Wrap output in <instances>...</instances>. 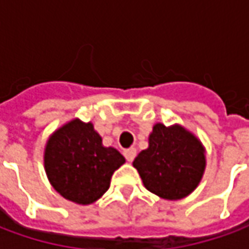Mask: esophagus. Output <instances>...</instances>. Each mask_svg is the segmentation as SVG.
<instances>
[{
	"label": "esophagus",
	"mask_w": 249,
	"mask_h": 249,
	"mask_svg": "<svg viewBox=\"0 0 249 249\" xmlns=\"http://www.w3.org/2000/svg\"><path fill=\"white\" fill-rule=\"evenodd\" d=\"M136 153H137V152H136L135 148H129V149H125L124 151V156L128 161L132 162L133 161V159L136 157Z\"/></svg>",
	"instance_id": "1"
}]
</instances>
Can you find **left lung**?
Returning a JSON list of instances; mask_svg holds the SVG:
<instances>
[{"mask_svg": "<svg viewBox=\"0 0 249 249\" xmlns=\"http://www.w3.org/2000/svg\"><path fill=\"white\" fill-rule=\"evenodd\" d=\"M133 167L149 192L165 200H180L201 181L205 149L181 125L157 123L149 135V146L137 155Z\"/></svg>", "mask_w": 249, "mask_h": 249, "instance_id": "8db88e82", "label": "left lung"}]
</instances>
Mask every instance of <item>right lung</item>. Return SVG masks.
<instances>
[{
    "instance_id": "1",
    "label": "right lung",
    "mask_w": 249,
    "mask_h": 249,
    "mask_svg": "<svg viewBox=\"0 0 249 249\" xmlns=\"http://www.w3.org/2000/svg\"><path fill=\"white\" fill-rule=\"evenodd\" d=\"M124 156L103 139L92 123L74 119L62 125L46 141L44 165L52 187L69 201L88 205L108 191Z\"/></svg>"
}]
</instances>
